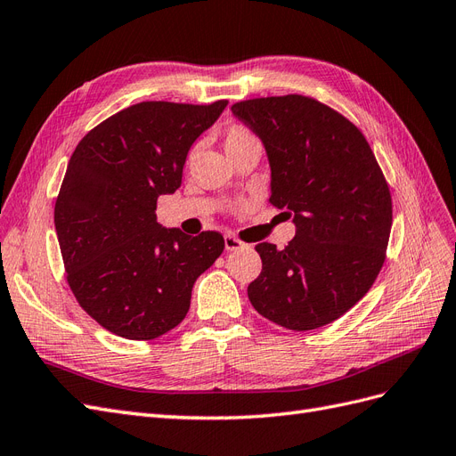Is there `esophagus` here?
I'll list each match as a JSON object with an SVG mask.
<instances>
[{
  "label": "esophagus",
  "instance_id": "obj_1",
  "mask_svg": "<svg viewBox=\"0 0 456 456\" xmlns=\"http://www.w3.org/2000/svg\"><path fill=\"white\" fill-rule=\"evenodd\" d=\"M224 247H226V251H238V249H245L247 243H243L236 236H226L224 238Z\"/></svg>",
  "mask_w": 456,
  "mask_h": 456
}]
</instances>
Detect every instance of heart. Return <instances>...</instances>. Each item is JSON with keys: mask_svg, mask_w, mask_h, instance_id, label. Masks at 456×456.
<instances>
[{"mask_svg": "<svg viewBox=\"0 0 456 456\" xmlns=\"http://www.w3.org/2000/svg\"><path fill=\"white\" fill-rule=\"evenodd\" d=\"M224 146H226V151L232 156L236 154V151L243 150V148H249V146H260V141L258 136L245 126H240V123H236V126H230L224 133Z\"/></svg>", "mask_w": 456, "mask_h": 456, "instance_id": "obj_1", "label": "heart"}]
</instances>
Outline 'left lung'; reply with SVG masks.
Here are the masks:
<instances>
[{
  "instance_id": "left-lung-1",
  "label": "left lung",
  "mask_w": 456,
  "mask_h": 456,
  "mask_svg": "<svg viewBox=\"0 0 456 456\" xmlns=\"http://www.w3.org/2000/svg\"><path fill=\"white\" fill-rule=\"evenodd\" d=\"M265 142L270 203L293 216L283 249L258 243L262 272L247 287L253 308L291 330L333 323L360 302L386 260L392 196L354 123L305 94L232 104Z\"/></svg>"
}]
</instances>
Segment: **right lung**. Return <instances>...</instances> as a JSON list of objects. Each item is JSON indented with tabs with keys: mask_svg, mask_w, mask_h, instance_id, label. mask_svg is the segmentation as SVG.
<instances>
[{
	"mask_svg": "<svg viewBox=\"0 0 456 456\" xmlns=\"http://www.w3.org/2000/svg\"><path fill=\"white\" fill-rule=\"evenodd\" d=\"M226 104H133L91 129L68 161L54 203L66 280L110 333L151 340L175 329L196 280L224 251L218 232L165 230L156 209L181 188L190 146Z\"/></svg>",
	"mask_w": 456,
	"mask_h": 456,
	"instance_id": "right-lung-1",
	"label": "right lung"
}]
</instances>
